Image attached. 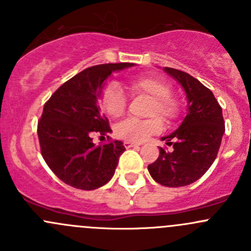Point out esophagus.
I'll use <instances>...</instances> for the list:
<instances>
[{
    "label": "esophagus",
    "instance_id": "obj_1",
    "mask_svg": "<svg viewBox=\"0 0 251 251\" xmlns=\"http://www.w3.org/2000/svg\"><path fill=\"white\" fill-rule=\"evenodd\" d=\"M124 146H125V148H132V147H138L140 146V143H133V142H124Z\"/></svg>",
    "mask_w": 251,
    "mask_h": 251
}]
</instances>
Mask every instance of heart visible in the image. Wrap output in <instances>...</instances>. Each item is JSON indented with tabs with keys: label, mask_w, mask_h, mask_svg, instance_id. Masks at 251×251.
<instances>
[{
	"label": "heart",
	"mask_w": 251,
	"mask_h": 251,
	"mask_svg": "<svg viewBox=\"0 0 251 251\" xmlns=\"http://www.w3.org/2000/svg\"><path fill=\"white\" fill-rule=\"evenodd\" d=\"M133 96H148L151 102L147 109V115L151 116L144 120L127 119L114 128L118 138L127 142H142L149 136L156 135L163 130V120L171 121L178 115L179 105L176 98L170 93V86L165 81L154 76H140L131 78L126 82ZM98 103L100 108L110 118H120L127 107V100L121 88L115 82H108L100 90Z\"/></svg>",
	"instance_id": "heart-1"
}]
</instances>
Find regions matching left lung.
<instances>
[{
	"instance_id": "1",
	"label": "left lung",
	"mask_w": 251,
	"mask_h": 251,
	"mask_svg": "<svg viewBox=\"0 0 251 251\" xmlns=\"http://www.w3.org/2000/svg\"><path fill=\"white\" fill-rule=\"evenodd\" d=\"M164 70L183 87L188 111L181 126L161 138L168 146L173 144L174 151L160 148L159 158L148 165V171L163 186L183 187L201 178L212 165L225 133V121L214 93L201 81L174 68Z\"/></svg>"
}]
</instances>
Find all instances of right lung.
I'll use <instances>...</instances> for the list:
<instances>
[{
    "instance_id": "right-lung-1",
    "label": "right lung",
    "mask_w": 251,
    "mask_h": 251,
    "mask_svg": "<svg viewBox=\"0 0 251 251\" xmlns=\"http://www.w3.org/2000/svg\"><path fill=\"white\" fill-rule=\"evenodd\" d=\"M132 65L109 63L87 68L63 83L45 103L37 124L40 148L47 165L64 183L92 191L113 177L125 147L109 136L108 143H93L96 132H111L109 121L100 114L98 97L111 73Z\"/></svg>"
}]
</instances>
